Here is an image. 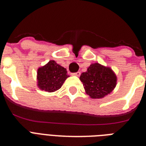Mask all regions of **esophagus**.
Instances as JSON below:
<instances>
[{"mask_svg": "<svg viewBox=\"0 0 146 146\" xmlns=\"http://www.w3.org/2000/svg\"><path fill=\"white\" fill-rule=\"evenodd\" d=\"M80 72H75V73H72V75H73V76H77V77H79L80 75Z\"/></svg>", "mask_w": 146, "mask_h": 146, "instance_id": "esophagus-1", "label": "esophagus"}]
</instances>
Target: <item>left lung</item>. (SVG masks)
<instances>
[{"instance_id":"8db88e82","label":"left lung","mask_w":146,"mask_h":146,"mask_svg":"<svg viewBox=\"0 0 146 146\" xmlns=\"http://www.w3.org/2000/svg\"><path fill=\"white\" fill-rule=\"evenodd\" d=\"M86 94L93 99L103 98L112 92L116 86L117 77L109 67L96 63L82 72L80 77Z\"/></svg>"}]
</instances>
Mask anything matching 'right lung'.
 Listing matches in <instances>:
<instances>
[{
  "label": "right lung",
  "instance_id": "1",
  "mask_svg": "<svg viewBox=\"0 0 146 146\" xmlns=\"http://www.w3.org/2000/svg\"><path fill=\"white\" fill-rule=\"evenodd\" d=\"M69 76L66 69L58 64L55 60H50L37 72L38 86L47 92H54L61 88L64 81Z\"/></svg>",
  "mask_w": 146,
  "mask_h": 146
}]
</instances>
